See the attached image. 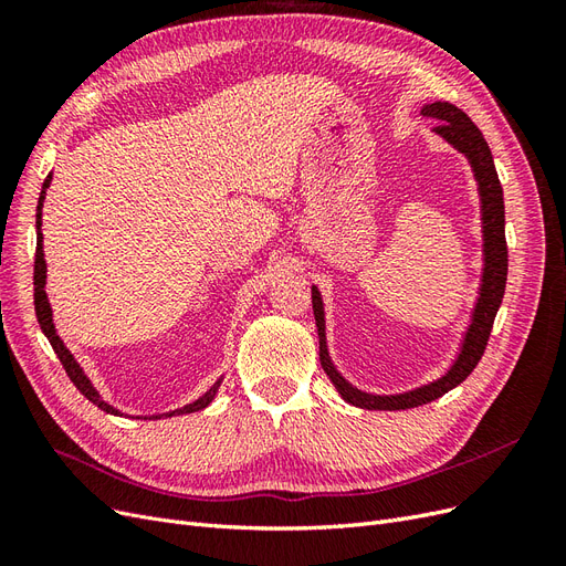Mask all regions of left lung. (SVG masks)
<instances>
[{
  "label": "left lung",
  "instance_id": "left-lung-1",
  "mask_svg": "<svg viewBox=\"0 0 566 566\" xmlns=\"http://www.w3.org/2000/svg\"><path fill=\"white\" fill-rule=\"evenodd\" d=\"M424 117L439 119L434 127L437 134H441L451 146H455L460 153H465L474 177L479 181V196H482V221H484V276H482V290H479V300L472 314L470 331L462 342V352L453 368L443 375L441 380L424 385L420 389L397 394V397H375V394H366L361 389L352 387L342 375L335 370L328 356V347H325V323H323V304L318 290L312 287V304L318 328V356L321 366L328 375L339 397L349 401L352 406L368 408V410H403L416 408L422 403H430L443 394L458 387L479 364V358L484 356V349L489 345V335L493 328V318L499 314V306L503 302L505 281H507V243H505V205H503V186L495 172L491 148L482 132L476 129L472 119L455 108L453 104H430L422 108Z\"/></svg>",
  "mask_w": 566,
  "mask_h": 566
}]
</instances>
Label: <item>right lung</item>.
<instances>
[{
	"instance_id": "right-lung-1",
	"label": "right lung",
	"mask_w": 566,
	"mask_h": 566,
	"mask_svg": "<svg viewBox=\"0 0 566 566\" xmlns=\"http://www.w3.org/2000/svg\"><path fill=\"white\" fill-rule=\"evenodd\" d=\"M49 181H51V175H49V177L44 179V184H42V193H40V202H38V250H35V279H32V281H35V314H38V321H40V325H42V333H44V335H46V339L51 342V347H54V352H56V356H59V361L63 364V368H65V373H67V378L73 380V385H75V387L84 394V397H87L94 406H98L101 410H106V413H111V416H123V413H119L117 408H113L111 403H106L104 399L98 397V391L92 387V382H90L87 375L82 373V368H80V364H77L75 358H73V354L65 349L63 339L56 335L54 323H51V306H49V302H46V293H44L46 264H44V252H42V231H40V227H42V202H44V191H46ZM219 385H221V380H217V382L212 385V389H210V391H205L198 401L188 403V406H184V408H177V410H172V413H167L165 418L181 416V413H196V410H202L205 406H208V403L214 399V394H217ZM153 418H163V416H153Z\"/></svg>"
}]
</instances>
